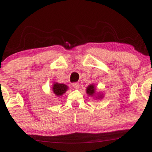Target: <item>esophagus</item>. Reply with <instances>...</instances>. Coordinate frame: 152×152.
<instances>
[{"label": "esophagus", "instance_id": "1", "mask_svg": "<svg viewBox=\"0 0 152 152\" xmlns=\"http://www.w3.org/2000/svg\"><path fill=\"white\" fill-rule=\"evenodd\" d=\"M72 86H73V87H74V88H76V89H78V88H79L80 85H79V83H73Z\"/></svg>", "mask_w": 152, "mask_h": 152}]
</instances>
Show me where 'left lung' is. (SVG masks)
<instances>
[{"label": "left lung", "mask_w": 152, "mask_h": 152, "mask_svg": "<svg viewBox=\"0 0 152 152\" xmlns=\"http://www.w3.org/2000/svg\"><path fill=\"white\" fill-rule=\"evenodd\" d=\"M94 86H94V84H91L88 87H87L86 93L88 94L89 96H94V94H95L96 89H95V87ZM102 97H103L102 95H99L98 96V98L101 99V98H102Z\"/></svg>", "instance_id": "8db88e82"}]
</instances>
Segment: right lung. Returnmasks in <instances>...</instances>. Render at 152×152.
I'll list each match as a JSON object with an SVG mask.
<instances>
[{"label":"right lung","instance_id":"add662e5","mask_svg":"<svg viewBox=\"0 0 152 152\" xmlns=\"http://www.w3.org/2000/svg\"><path fill=\"white\" fill-rule=\"evenodd\" d=\"M52 90L55 95H56L57 96H61L64 93H66V91L68 90V86L64 83H54L52 87Z\"/></svg>","mask_w":152,"mask_h":152}]
</instances>
